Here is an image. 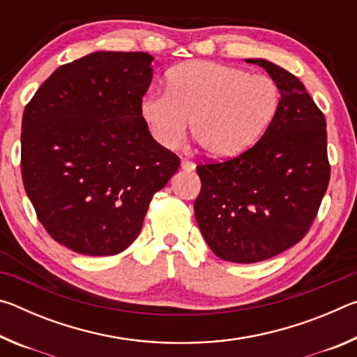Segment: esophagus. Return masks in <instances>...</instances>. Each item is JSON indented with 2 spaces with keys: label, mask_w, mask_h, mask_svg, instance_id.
Listing matches in <instances>:
<instances>
[{
  "label": "esophagus",
  "mask_w": 357,
  "mask_h": 357,
  "mask_svg": "<svg viewBox=\"0 0 357 357\" xmlns=\"http://www.w3.org/2000/svg\"><path fill=\"white\" fill-rule=\"evenodd\" d=\"M181 168H183V170H185V172H193V170H195V164H193V162H190V160H187V159H183V160H181Z\"/></svg>",
  "instance_id": "1"
}]
</instances>
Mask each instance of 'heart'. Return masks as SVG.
<instances>
[{
    "label": "heart",
    "instance_id": "heart-1",
    "mask_svg": "<svg viewBox=\"0 0 357 357\" xmlns=\"http://www.w3.org/2000/svg\"><path fill=\"white\" fill-rule=\"evenodd\" d=\"M280 91L273 78L213 61H190L168 74L167 91L143 96L140 113L167 149L192 135L208 154L229 157L252 146L274 119Z\"/></svg>",
    "mask_w": 357,
    "mask_h": 357
}]
</instances>
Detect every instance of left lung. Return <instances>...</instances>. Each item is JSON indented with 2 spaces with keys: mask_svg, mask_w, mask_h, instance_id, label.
Listing matches in <instances>:
<instances>
[{
  "mask_svg": "<svg viewBox=\"0 0 357 357\" xmlns=\"http://www.w3.org/2000/svg\"><path fill=\"white\" fill-rule=\"evenodd\" d=\"M280 104L255 146L220 164L197 167L202 190L193 209L217 257L258 263L305 236L328 189L331 167L321 110L298 77L263 58Z\"/></svg>",
  "mask_w": 357,
  "mask_h": 357,
  "instance_id": "1",
  "label": "left lung"
}]
</instances>
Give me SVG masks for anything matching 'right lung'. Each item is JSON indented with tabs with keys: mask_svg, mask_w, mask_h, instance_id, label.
<instances>
[{
	"mask_svg": "<svg viewBox=\"0 0 357 357\" xmlns=\"http://www.w3.org/2000/svg\"><path fill=\"white\" fill-rule=\"evenodd\" d=\"M144 52H93L58 68L25 107L22 178L48 234L82 255H116L179 168L140 113Z\"/></svg>",
	"mask_w": 357,
	"mask_h": 357,
	"instance_id": "add662e5",
	"label": "right lung"
}]
</instances>
